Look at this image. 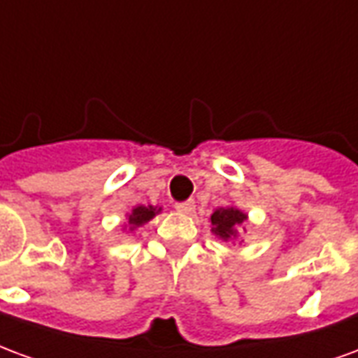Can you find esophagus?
Segmentation results:
<instances>
[{
    "instance_id": "34e87169",
    "label": "esophagus",
    "mask_w": 358,
    "mask_h": 358,
    "mask_svg": "<svg viewBox=\"0 0 358 358\" xmlns=\"http://www.w3.org/2000/svg\"><path fill=\"white\" fill-rule=\"evenodd\" d=\"M174 209L178 210V213H182V215H192L195 210V203L189 199V201H182V203H176L174 205Z\"/></svg>"
}]
</instances>
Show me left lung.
<instances>
[{
  "label": "left lung",
  "mask_w": 358,
  "mask_h": 358,
  "mask_svg": "<svg viewBox=\"0 0 358 358\" xmlns=\"http://www.w3.org/2000/svg\"><path fill=\"white\" fill-rule=\"evenodd\" d=\"M248 220V215L236 207H220L210 215V232L222 241H232L238 238L240 226Z\"/></svg>",
  "instance_id": "1"
}]
</instances>
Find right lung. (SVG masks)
I'll use <instances>...</instances> for the list:
<instances>
[{
    "label": "right lung",
    "mask_w": 358,
    "mask_h": 358,
    "mask_svg": "<svg viewBox=\"0 0 358 358\" xmlns=\"http://www.w3.org/2000/svg\"><path fill=\"white\" fill-rule=\"evenodd\" d=\"M161 209H157V207H143V205H140V207H134L132 213L128 215V230L130 232H134L136 228H140V226H143L145 222H149L151 218L155 217L157 213H159Z\"/></svg>",
    "instance_id": "right-lung-1"
}]
</instances>
